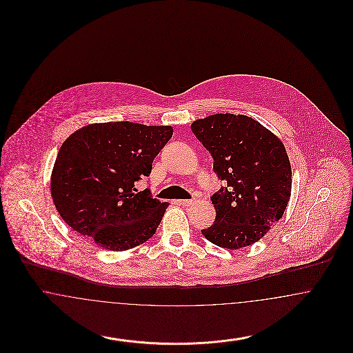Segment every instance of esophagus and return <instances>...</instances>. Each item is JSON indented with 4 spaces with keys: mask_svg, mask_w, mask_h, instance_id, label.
<instances>
[{
    "mask_svg": "<svg viewBox=\"0 0 353 353\" xmlns=\"http://www.w3.org/2000/svg\"><path fill=\"white\" fill-rule=\"evenodd\" d=\"M179 203L183 206H190L194 203V200H181V201H179Z\"/></svg>",
    "mask_w": 353,
    "mask_h": 353,
    "instance_id": "34e87169",
    "label": "esophagus"
}]
</instances>
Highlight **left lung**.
I'll return each instance as SVG.
<instances>
[{
    "label": "left lung",
    "mask_w": 353,
    "mask_h": 353,
    "mask_svg": "<svg viewBox=\"0 0 353 353\" xmlns=\"http://www.w3.org/2000/svg\"><path fill=\"white\" fill-rule=\"evenodd\" d=\"M190 128L229 186L212 197L216 221L202 234L230 250L258 242L282 219L291 197L292 172L285 144L246 115L216 114L194 120Z\"/></svg>",
    "instance_id": "8db88e82"
}]
</instances>
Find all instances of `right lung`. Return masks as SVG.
Segmentation results:
<instances>
[{"instance_id": "right-lung-1", "label": "right lung", "mask_w": 353, "mask_h": 353, "mask_svg": "<svg viewBox=\"0 0 353 353\" xmlns=\"http://www.w3.org/2000/svg\"><path fill=\"white\" fill-rule=\"evenodd\" d=\"M173 134L170 125L94 123L70 134L51 172L52 202L78 234L112 252L147 242L168 202L134 183L150 176L153 159Z\"/></svg>"}]
</instances>
